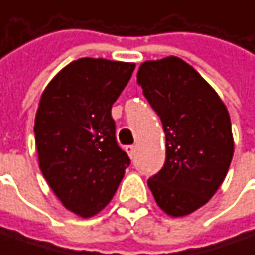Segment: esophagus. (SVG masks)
<instances>
[{
    "mask_svg": "<svg viewBox=\"0 0 255 255\" xmlns=\"http://www.w3.org/2000/svg\"><path fill=\"white\" fill-rule=\"evenodd\" d=\"M126 152L129 154V157H133L135 152H136V146H135V145H128V146H126Z\"/></svg>",
    "mask_w": 255,
    "mask_h": 255,
    "instance_id": "34e87169",
    "label": "esophagus"
}]
</instances>
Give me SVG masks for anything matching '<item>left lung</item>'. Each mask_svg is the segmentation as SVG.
Masks as SVG:
<instances>
[{
	"label": "left lung",
	"mask_w": 255,
	"mask_h": 255,
	"mask_svg": "<svg viewBox=\"0 0 255 255\" xmlns=\"http://www.w3.org/2000/svg\"><path fill=\"white\" fill-rule=\"evenodd\" d=\"M136 78L166 133V163L148 186L164 213L186 216L203 207L226 177L234 155L229 113L201 75L177 57L145 61Z\"/></svg>",
	"instance_id": "obj_1"
}]
</instances>
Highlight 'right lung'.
Here are the masks:
<instances>
[{
	"label": "right lung",
	"instance_id": "obj_1",
	"mask_svg": "<svg viewBox=\"0 0 255 255\" xmlns=\"http://www.w3.org/2000/svg\"><path fill=\"white\" fill-rule=\"evenodd\" d=\"M133 70V63L79 58L41 97L35 119L39 169L63 206L80 217L112 201L130 164L116 141L112 106Z\"/></svg>",
	"mask_w": 255,
	"mask_h": 255
}]
</instances>
